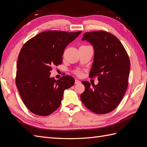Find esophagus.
<instances>
[{
    "label": "esophagus",
    "instance_id": "esophagus-1",
    "mask_svg": "<svg viewBox=\"0 0 147 147\" xmlns=\"http://www.w3.org/2000/svg\"><path fill=\"white\" fill-rule=\"evenodd\" d=\"M75 84H80L81 82L79 81L78 80H75Z\"/></svg>",
    "mask_w": 147,
    "mask_h": 147
}]
</instances>
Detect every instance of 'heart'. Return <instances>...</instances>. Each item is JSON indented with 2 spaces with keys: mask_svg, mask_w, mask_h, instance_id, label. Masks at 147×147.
<instances>
[{
  "mask_svg": "<svg viewBox=\"0 0 147 147\" xmlns=\"http://www.w3.org/2000/svg\"><path fill=\"white\" fill-rule=\"evenodd\" d=\"M76 74H77V75H82V73L80 72H76Z\"/></svg>",
  "mask_w": 147,
  "mask_h": 147,
  "instance_id": "obj_1",
  "label": "heart"
}]
</instances>
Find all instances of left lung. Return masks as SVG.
<instances>
[{"label": "left lung", "instance_id": "obj_1", "mask_svg": "<svg viewBox=\"0 0 147 147\" xmlns=\"http://www.w3.org/2000/svg\"><path fill=\"white\" fill-rule=\"evenodd\" d=\"M92 44L94 57L90 77H98L96 85L82 82L85 87L80 95L83 104L92 112H112L121 101L128 86L130 61L118 38L103 30L86 32L82 40Z\"/></svg>", "mask_w": 147, "mask_h": 147}]
</instances>
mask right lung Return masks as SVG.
Returning a JSON list of instances; mask_svg holds the SVG:
<instances>
[{"label": "right lung", "mask_w": 147, "mask_h": 147, "mask_svg": "<svg viewBox=\"0 0 147 147\" xmlns=\"http://www.w3.org/2000/svg\"><path fill=\"white\" fill-rule=\"evenodd\" d=\"M82 31L48 30L30 38L22 47L17 62L16 85L24 104L31 112L48 116L61 104L64 91L72 86L74 78L50 77L54 66L63 63L65 47Z\"/></svg>", "instance_id": "right-lung-1"}]
</instances>
